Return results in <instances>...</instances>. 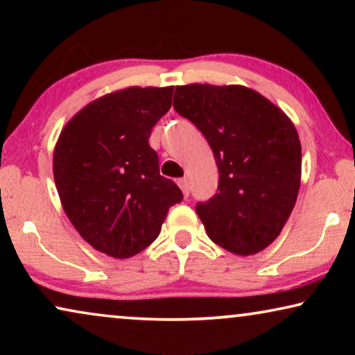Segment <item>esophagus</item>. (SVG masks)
<instances>
[{"label":"esophagus","instance_id":"obj_1","mask_svg":"<svg viewBox=\"0 0 355 355\" xmlns=\"http://www.w3.org/2000/svg\"><path fill=\"white\" fill-rule=\"evenodd\" d=\"M178 186L181 187V191H182V193H184V197H189V182H187V179L186 178H182V179H179L178 181Z\"/></svg>","mask_w":355,"mask_h":355}]
</instances>
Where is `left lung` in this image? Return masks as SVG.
I'll list each match as a JSON object with an SVG mask.
<instances>
[{
	"label": "left lung",
	"instance_id": "obj_1",
	"mask_svg": "<svg viewBox=\"0 0 355 355\" xmlns=\"http://www.w3.org/2000/svg\"><path fill=\"white\" fill-rule=\"evenodd\" d=\"M173 106L205 135L220 171L215 197L197 205L208 237L231 254H259L297 200L302 150L293 121L244 85H179Z\"/></svg>",
	"mask_w": 355,
	"mask_h": 355
}]
</instances>
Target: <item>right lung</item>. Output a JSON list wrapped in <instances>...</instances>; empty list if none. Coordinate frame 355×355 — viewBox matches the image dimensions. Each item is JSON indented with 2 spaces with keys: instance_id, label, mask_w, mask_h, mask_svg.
Masks as SVG:
<instances>
[{
  "instance_id": "1",
  "label": "right lung",
  "mask_w": 355,
  "mask_h": 355,
  "mask_svg": "<svg viewBox=\"0 0 355 355\" xmlns=\"http://www.w3.org/2000/svg\"><path fill=\"white\" fill-rule=\"evenodd\" d=\"M174 87H128L96 98L62 128L53 176L62 210L82 239L113 259H129L157 239L169 207L182 200L159 176L148 145L171 108Z\"/></svg>"
}]
</instances>
